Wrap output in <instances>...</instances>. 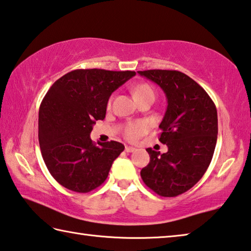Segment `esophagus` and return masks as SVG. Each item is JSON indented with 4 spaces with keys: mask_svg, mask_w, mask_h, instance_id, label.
<instances>
[{
    "mask_svg": "<svg viewBox=\"0 0 251 251\" xmlns=\"http://www.w3.org/2000/svg\"><path fill=\"white\" fill-rule=\"evenodd\" d=\"M135 150H137V149L133 148V147H129V146L126 147V152H134Z\"/></svg>",
    "mask_w": 251,
    "mask_h": 251,
    "instance_id": "1",
    "label": "esophagus"
}]
</instances>
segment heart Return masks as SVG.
<instances>
[{
  "mask_svg": "<svg viewBox=\"0 0 251 251\" xmlns=\"http://www.w3.org/2000/svg\"><path fill=\"white\" fill-rule=\"evenodd\" d=\"M154 96V90L153 88L148 85V83H140V85L135 86L133 88V96L134 99L138 100L140 98H143L146 96ZM148 129V125L146 122H134L129 123L125 129V135L128 140H137L140 135H142Z\"/></svg>",
  "mask_w": 251,
  "mask_h": 251,
  "instance_id": "obj_1",
  "label": "heart"
}]
</instances>
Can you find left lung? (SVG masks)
I'll list each match as a JSON object with an SVG mask.
<instances>
[{
	"mask_svg": "<svg viewBox=\"0 0 251 251\" xmlns=\"http://www.w3.org/2000/svg\"><path fill=\"white\" fill-rule=\"evenodd\" d=\"M164 91L168 107L160 123V141L168 152L147 149L150 162L141 170L144 184L157 195L174 197L203 177L217 142V110L199 83L177 70L138 72Z\"/></svg>",
	"mask_w": 251,
	"mask_h": 251,
	"instance_id": "8db88e82",
	"label": "left lung"
}]
</instances>
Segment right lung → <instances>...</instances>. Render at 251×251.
<instances>
[{"instance_id": "right-lung-1", "label": "right lung", "mask_w": 251, "mask_h": 251, "mask_svg": "<svg viewBox=\"0 0 251 251\" xmlns=\"http://www.w3.org/2000/svg\"><path fill=\"white\" fill-rule=\"evenodd\" d=\"M133 76L130 70L76 69L47 91L38 112V141L48 171L61 186L88 193L108 177L125 146H97L90 133L96 121L104 119L112 92Z\"/></svg>"}]
</instances>
